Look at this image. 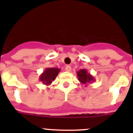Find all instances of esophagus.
<instances>
[{
	"label": "esophagus",
	"mask_w": 133,
	"mask_h": 133,
	"mask_svg": "<svg viewBox=\"0 0 133 133\" xmlns=\"http://www.w3.org/2000/svg\"><path fill=\"white\" fill-rule=\"evenodd\" d=\"M65 70H66V71H67V72H70V71H71V66H69V65L66 66Z\"/></svg>",
	"instance_id": "obj_1"
}]
</instances>
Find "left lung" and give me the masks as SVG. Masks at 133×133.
<instances>
[{
  "mask_svg": "<svg viewBox=\"0 0 133 133\" xmlns=\"http://www.w3.org/2000/svg\"><path fill=\"white\" fill-rule=\"evenodd\" d=\"M77 73L78 80L81 83L85 84V87H87V84L89 83L95 81V78H94L93 76L90 75L89 72H88L87 69H81L80 70L77 71Z\"/></svg>",
  "mask_w": 133,
  "mask_h": 133,
  "instance_id": "left-lung-1",
  "label": "left lung"
}]
</instances>
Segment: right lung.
I'll return each instance as SVG.
<instances>
[{"label": "right lung", "instance_id": "right-lung-1", "mask_svg": "<svg viewBox=\"0 0 133 133\" xmlns=\"http://www.w3.org/2000/svg\"><path fill=\"white\" fill-rule=\"evenodd\" d=\"M61 71L58 68H46L40 75L39 80L45 85H50Z\"/></svg>", "mask_w": 133, "mask_h": 133}]
</instances>
